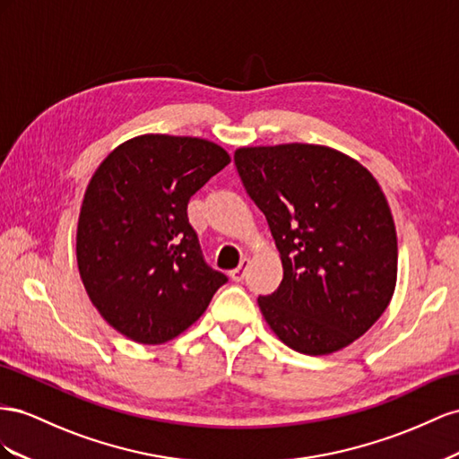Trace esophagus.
<instances>
[{"label": "esophagus", "instance_id": "1", "mask_svg": "<svg viewBox=\"0 0 459 459\" xmlns=\"http://www.w3.org/2000/svg\"><path fill=\"white\" fill-rule=\"evenodd\" d=\"M247 267H250V261H247V259H242V261H240V265H238L237 269H232V271H230V279H232L234 282H242V281H244V277H246V271H247Z\"/></svg>", "mask_w": 459, "mask_h": 459}]
</instances>
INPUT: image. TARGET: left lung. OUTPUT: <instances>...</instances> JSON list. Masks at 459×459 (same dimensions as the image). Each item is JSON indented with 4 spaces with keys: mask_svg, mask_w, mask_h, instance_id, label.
<instances>
[{
    "mask_svg": "<svg viewBox=\"0 0 459 459\" xmlns=\"http://www.w3.org/2000/svg\"><path fill=\"white\" fill-rule=\"evenodd\" d=\"M234 165L282 261L277 290L257 298L267 325L307 356L346 348L383 316L396 288V229L378 182L316 143L240 148Z\"/></svg>",
    "mask_w": 459,
    "mask_h": 459,
    "instance_id": "obj_1",
    "label": "left lung"
}]
</instances>
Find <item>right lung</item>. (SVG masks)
<instances>
[{
  "instance_id": "1",
  "label": "right lung",
  "mask_w": 459,
  "mask_h": 459,
  "mask_svg": "<svg viewBox=\"0 0 459 459\" xmlns=\"http://www.w3.org/2000/svg\"><path fill=\"white\" fill-rule=\"evenodd\" d=\"M230 163L217 143L169 134L136 136L101 161L86 188L76 261L91 304L140 344L185 333L225 284L205 264L188 202Z\"/></svg>"
}]
</instances>
